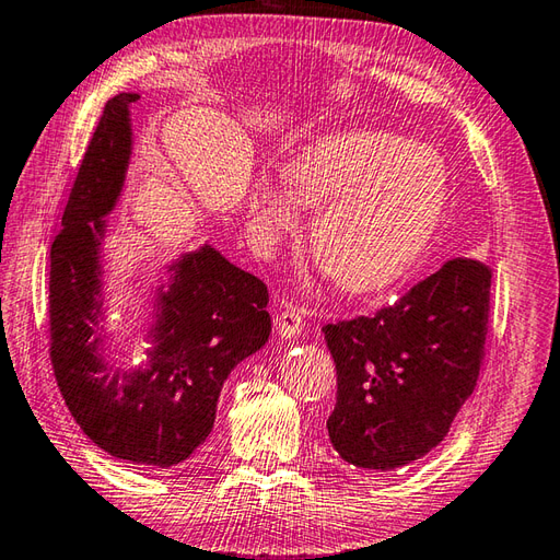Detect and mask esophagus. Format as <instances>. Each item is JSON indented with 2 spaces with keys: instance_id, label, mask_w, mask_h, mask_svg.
<instances>
[{
  "instance_id": "1",
  "label": "esophagus",
  "mask_w": 560,
  "mask_h": 560,
  "mask_svg": "<svg viewBox=\"0 0 560 560\" xmlns=\"http://www.w3.org/2000/svg\"><path fill=\"white\" fill-rule=\"evenodd\" d=\"M303 319H305V311L301 305H283L279 315H277V329L281 337H299L303 329Z\"/></svg>"
}]
</instances>
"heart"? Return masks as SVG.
I'll use <instances>...</instances> for the list:
<instances>
[{
	"label": "heart",
	"instance_id": "1",
	"mask_svg": "<svg viewBox=\"0 0 560 560\" xmlns=\"http://www.w3.org/2000/svg\"><path fill=\"white\" fill-rule=\"evenodd\" d=\"M287 179L259 177L247 197V229L269 253L317 205L313 247L341 291L385 289L431 245L450 199L443 156L383 129H339L307 141L287 163Z\"/></svg>",
	"mask_w": 560,
	"mask_h": 560
}]
</instances>
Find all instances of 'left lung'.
<instances>
[{
  "label": "left lung",
  "mask_w": 560,
  "mask_h": 560,
  "mask_svg": "<svg viewBox=\"0 0 560 560\" xmlns=\"http://www.w3.org/2000/svg\"><path fill=\"white\" fill-rule=\"evenodd\" d=\"M491 267L447 259L375 315L325 325L337 363L331 445L363 469L428 455L477 387L491 311Z\"/></svg>",
  "instance_id": "1"
}]
</instances>
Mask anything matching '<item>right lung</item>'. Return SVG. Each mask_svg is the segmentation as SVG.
<instances>
[{
	"mask_svg": "<svg viewBox=\"0 0 560 560\" xmlns=\"http://www.w3.org/2000/svg\"><path fill=\"white\" fill-rule=\"evenodd\" d=\"M105 103L50 247V361L67 407L113 457L173 467L205 443L225 377L271 331L267 283L231 265L211 245L171 267L161 289L144 371L105 361L101 323V237L132 153L129 105Z\"/></svg>",
	"mask_w": 560,
	"mask_h": 560,
	"instance_id": "1",
	"label": "right lung"
}]
</instances>
